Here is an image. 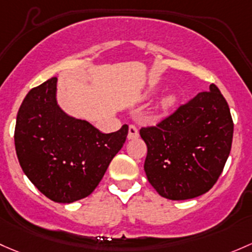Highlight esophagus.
I'll list each match as a JSON object with an SVG mask.
<instances>
[{
  "label": "esophagus",
  "instance_id": "34e87169",
  "mask_svg": "<svg viewBox=\"0 0 252 252\" xmlns=\"http://www.w3.org/2000/svg\"><path fill=\"white\" fill-rule=\"evenodd\" d=\"M139 137V130L135 126H129V133H128V140H134Z\"/></svg>",
  "mask_w": 252,
  "mask_h": 252
}]
</instances>
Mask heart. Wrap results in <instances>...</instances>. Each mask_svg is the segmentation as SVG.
I'll return each mask as SVG.
<instances>
[{"label": "heart", "mask_w": 252, "mask_h": 252, "mask_svg": "<svg viewBox=\"0 0 252 252\" xmlns=\"http://www.w3.org/2000/svg\"><path fill=\"white\" fill-rule=\"evenodd\" d=\"M176 101H177L176 94H174V93H169V94L164 95V96L161 97L159 104H158V108H159V111H161V112H165V111H169L171 107H174L175 104H176Z\"/></svg>", "instance_id": "1"}]
</instances>
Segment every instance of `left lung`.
<instances>
[{"label": "left lung", "instance_id": "left-lung-1", "mask_svg": "<svg viewBox=\"0 0 252 252\" xmlns=\"http://www.w3.org/2000/svg\"><path fill=\"white\" fill-rule=\"evenodd\" d=\"M147 145L145 173L161 197L186 200L208 192L232 147L233 121L215 84L156 126L140 129Z\"/></svg>", "mask_w": 252, "mask_h": 252}]
</instances>
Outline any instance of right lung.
I'll return each instance as SVG.
<instances>
[{"label": "right lung", "instance_id": "right-lung-1", "mask_svg": "<svg viewBox=\"0 0 252 252\" xmlns=\"http://www.w3.org/2000/svg\"><path fill=\"white\" fill-rule=\"evenodd\" d=\"M57 82L53 77L28 93L18 111L14 144L21 169L37 189L68 204L96 189L123 147L128 126L104 134L68 116L58 105Z\"/></svg>", "mask_w": 252, "mask_h": 252}]
</instances>
